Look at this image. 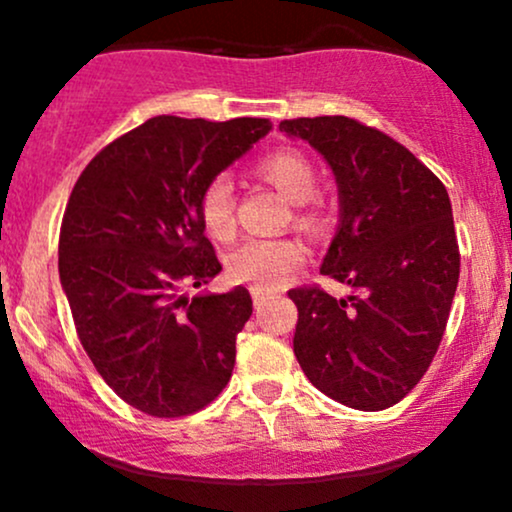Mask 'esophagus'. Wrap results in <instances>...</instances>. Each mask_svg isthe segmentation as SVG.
Listing matches in <instances>:
<instances>
[{
  "label": "esophagus",
  "instance_id": "34e87169",
  "mask_svg": "<svg viewBox=\"0 0 512 512\" xmlns=\"http://www.w3.org/2000/svg\"><path fill=\"white\" fill-rule=\"evenodd\" d=\"M252 303H255V308H262L264 303L269 301V293H264L262 289H252Z\"/></svg>",
  "mask_w": 512,
  "mask_h": 512
}]
</instances>
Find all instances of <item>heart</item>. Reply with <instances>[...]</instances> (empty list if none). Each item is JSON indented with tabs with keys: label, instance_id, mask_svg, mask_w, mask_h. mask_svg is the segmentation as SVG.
Wrapping results in <instances>:
<instances>
[{
	"label": "heart",
	"instance_id": "heart-1",
	"mask_svg": "<svg viewBox=\"0 0 512 512\" xmlns=\"http://www.w3.org/2000/svg\"><path fill=\"white\" fill-rule=\"evenodd\" d=\"M257 173L272 182L289 202L296 204L298 226L315 231L320 226V209L310 199L320 190V175L315 163L298 149L272 151L257 163ZM199 216L204 228L214 238H231L236 228L233 216V185L226 175H216L207 182L199 197ZM303 243L296 238H248L228 252V276L255 289H276L296 272L303 262Z\"/></svg>",
	"mask_w": 512,
	"mask_h": 512
}]
</instances>
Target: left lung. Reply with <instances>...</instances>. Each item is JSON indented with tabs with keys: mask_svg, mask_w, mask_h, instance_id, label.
Wrapping results in <instances>:
<instances>
[{
	"mask_svg": "<svg viewBox=\"0 0 512 512\" xmlns=\"http://www.w3.org/2000/svg\"><path fill=\"white\" fill-rule=\"evenodd\" d=\"M339 187V228L320 272L351 286L291 289L293 354L317 390L351 409L380 411L407 397L436 356L460 279L445 185L409 149L344 115L284 120Z\"/></svg>",
	"mask_w": 512,
	"mask_h": 512,
	"instance_id": "obj_1",
	"label": "left lung"
}]
</instances>
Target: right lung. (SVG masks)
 <instances>
[{
  "label": "right lung",
  "instance_id": "obj_1",
  "mask_svg": "<svg viewBox=\"0 0 512 512\" xmlns=\"http://www.w3.org/2000/svg\"><path fill=\"white\" fill-rule=\"evenodd\" d=\"M269 129L262 117H151L96 154L69 195L60 281L76 334L115 395L144 414H195L231 380L248 289H182L221 272L202 190Z\"/></svg>",
  "mask_w": 512,
  "mask_h": 512
}]
</instances>
